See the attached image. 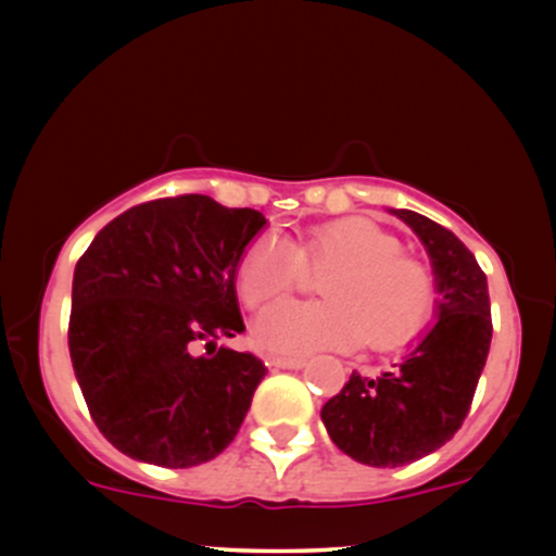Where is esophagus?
I'll list each match as a JSON object with an SVG mask.
<instances>
[{
  "instance_id": "1",
  "label": "esophagus",
  "mask_w": 556,
  "mask_h": 556,
  "mask_svg": "<svg viewBox=\"0 0 556 556\" xmlns=\"http://www.w3.org/2000/svg\"><path fill=\"white\" fill-rule=\"evenodd\" d=\"M269 363L277 368H303L305 358L303 355H271Z\"/></svg>"
}]
</instances>
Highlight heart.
<instances>
[{"mask_svg": "<svg viewBox=\"0 0 556 556\" xmlns=\"http://www.w3.org/2000/svg\"><path fill=\"white\" fill-rule=\"evenodd\" d=\"M324 274L321 303L279 300L256 321L261 348L282 355L344 350L366 340L371 350H397L431 321L437 282L424 261L400 251V240L363 216L311 227L295 245L258 235L235 269L245 305L269 303Z\"/></svg>", "mask_w": 556, "mask_h": 556, "instance_id": "heart-1", "label": "heart"}]
</instances>
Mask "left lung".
I'll return each instance as SVG.
<instances>
[{"label":"left lung","mask_w":556,"mask_h":556,"mask_svg":"<svg viewBox=\"0 0 556 556\" xmlns=\"http://www.w3.org/2000/svg\"><path fill=\"white\" fill-rule=\"evenodd\" d=\"M429 251L439 318L405 361L381 376L355 374L321 407L331 442L374 468H400L450 442L473 402L491 344L486 274L450 229L397 208Z\"/></svg>","instance_id":"8db88e82"}]
</instances>
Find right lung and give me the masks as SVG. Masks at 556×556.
Masks as SVG:
<instances>
[{
	"instance_id": "obj_1",
	"label": "right lung",
	"mask_w": 556,
	"mask_h": 556,
	"mask_svg": "<svg viewBox=\"0 0 556 556\" xmlns=\"http://www.w3.org/2000/svg\"><path fill=\"white\" fill-rule=\"evenodd\" d=\"M264 225L261 212L208 195L156 198L112 219L80 256L70 358L93 424L119 452L190 468L240 431L266 366L214 342L245 329L235 269Z\"/></svg>"
}]
</instances>
